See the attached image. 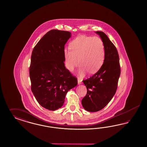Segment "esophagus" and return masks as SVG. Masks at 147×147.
<instances>
[{"label":"esophagus","mask_w":147,"mask_h":147,"mask_svg":"<svg viewBox=\"0 0 147 147\" xmlns=\"http://www.w3.org/2000/svg\"><path fill=\"white\" fill-rule=\"evenodd\" d=\"M81 81H82V80L78 78V84H79V85L81 84V83H82V82H81Z\"/></svg>","instance_id":"1"}]
</instances>
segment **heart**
Segmentation results:
<instances>
[{
  "label": "heart",
  "instance_id": "b5f03b06",
  "mask_svg": "<svg viewBox=\"0 0 147 147\" xmlns=\"http://www.w3.org/2000/svg\"><path fill=\"white\" fill-rule=\"evenodd\" d=\"M69 47L70 50L64 51L65 63L69 71H72L80 63L79 74L83 76L87 71L95 73L102 67L105 59V46L100 37L78 36L71 41Z\"/></svg>",
  "mask_w": 147,
  "mask_h": 147
}]
</instances>
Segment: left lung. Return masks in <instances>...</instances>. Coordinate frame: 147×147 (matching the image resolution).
Returning a JSON list of instances; mask_svg holds the SVG:
<instances>
[{"instance_id":"8db88e82","label":"left lung","mask_w":147,"mask_h":147,"mask_svg":"<svg viewBox=\"0 0 147 147\" xmlns=\"http://www.w3.org/2000/svg\"><path fill=\"white\" fill-rule=\"evenodd\" d=\"M105 46V59L102 67L94 75L83 80L87 94L81 103L85 110L95 112L110 102L117 88L120 76L119 56L115 45L103 32L97 31Z\"/></svg>"}]
</instances>
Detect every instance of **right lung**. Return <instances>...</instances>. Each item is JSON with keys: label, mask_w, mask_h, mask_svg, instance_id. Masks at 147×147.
<instances>
[{"label": "right lung", "mask_w": 147, "mask_h": 147, "mask_svg": "<svg viewBox=\"0 0 147 147\" xmlns=\"http://www.w3.org/2000/svg\"><path fill=\"white\" fill-rule=\"evenodd\" d=\"M71 33L52 30L45 34L32 53L30 66L31 90L42 107L55 111L62 107L69 90L78 80L65 66V45Z\"/></svg>", "instance_id": "right-lung-1"}]
</instances>
